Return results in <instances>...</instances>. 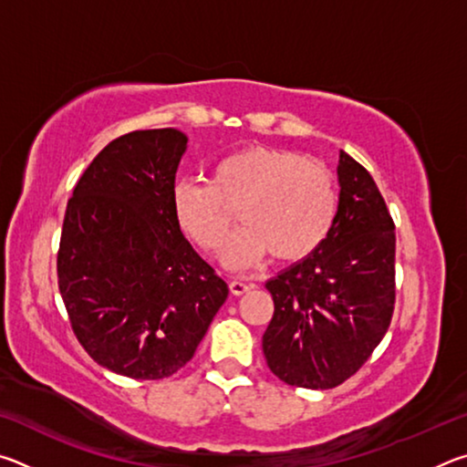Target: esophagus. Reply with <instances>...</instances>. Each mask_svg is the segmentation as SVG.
<instances>
[{"label": "esophagus", "instance_id": "obj_1", "mask_svg": "<svg viewBox=\"0 0 467 467\" xmlns=\"http://www.w3.org/2000/svg\"><path fill=\"white\" fill-rule=\"evenodd\" d=\"M228 286H231V292L234 296H241V295H244V292H249L251 288H255V284L243 282V280H233L231 284H228Z\"/></svg>", "mask_w": 467, "mask_h": 467}]
</instances>
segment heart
I'll return each mask as SVG.
<instances>
[{
    "instance_id": "1",
    "label": "heart",
    "mask_w": 467,
    "mask_h": 467,
    "mask_svg": "<svg viewBox=\"0 0 467 467\" xmlns=\"http://www.w3.org/2000/svg\"><path fill=\"white\" fill-rule=\"evenodd\" d=\"M243 226L226 243L224 264L247 270L274 255L296 262L327 239L337 214L331 171L288 150L244 148L218 161L208 183L181 181L172 216L205 253L223 247L233 212Z\"/></svg>"
}]
</instances>
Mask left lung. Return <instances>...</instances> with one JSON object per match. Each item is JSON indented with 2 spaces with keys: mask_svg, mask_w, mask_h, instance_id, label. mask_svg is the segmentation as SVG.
Returning <instances> with one entry per match:
<instances>
[{
  "mask_svg": "<svg viewBox=\"0 0 467 467\" xmlns=\"http://www.w3.org/2000/svg\"><path fill=\"white\" fill-rule=\"evenodd\" d=\"M339 202L319 249L265 282L264 354L280 381L331 389L365 365L395 305V224L368 171L339 150Z\"/></svg>",
  "mask_w": 467,
  "mask_h": 467,
  "instance_id": "1",
  "label": "left lung"
}]
</instances>
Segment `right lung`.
<instances>
[{
    "label": "right lung",
    "instance_id": "right-lung-1",
    "mask_svg": "<svg viewBox=\"0 0 467 467\" xmlns=\"http://www.w3.org/2000/svg\"><path fill=\"white\" fill-rule=\"evenodd\" d=\"M183 131L110 141L69 197L57 253L59 292L92 360L117 375L164 379L193 358L228 286L172 216Z\"/></svg>",
    "mask_w": 467,
    "mask_h": 467
}]
</instances>
